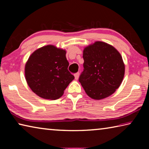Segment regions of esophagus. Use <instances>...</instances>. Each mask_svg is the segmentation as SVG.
Returning <instances> with one entry per match:
<instances>
[{
	"label": "esophagus",
	"instance_id": "esophagus-1",
	"mask_svg": "<svg viewBox=\"0 0 149 149\" xmlns=\"http://www.w3.org/2000/svg\"><path fill=\"white\" fill-rule=\"evenodd\" d=\"M74 76H75V79H78V78H79V73L77 72V73H76V74H75Z\"/></svg>",
	"mask_w": 149,
	"mask_h": 149
}]
</instances>
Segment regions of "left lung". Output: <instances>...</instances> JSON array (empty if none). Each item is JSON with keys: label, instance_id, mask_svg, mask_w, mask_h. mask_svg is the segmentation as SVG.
Here are the masks:
<instances>
[{"label": "left lung", "instance_id": "left-lung-1", "mask_svg": "<svg viewBox=\"0 0 149 149\" xmlns=\"http://www.w3.org/2000/svg\"><path fill=\"white\" fill-rule=\"evenodd\" d=\"M83 58L84 72L79 81L91 99H103L120 87L125 73V65L120 52L114 47L96 41L85 47Z\"/></svg>", "mask_w": 149, "mask_h": 149}]
</instances>
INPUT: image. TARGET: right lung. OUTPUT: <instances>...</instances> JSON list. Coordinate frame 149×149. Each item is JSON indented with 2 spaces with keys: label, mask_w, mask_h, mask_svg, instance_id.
Masks as SVG:
<instances>
[{
  "label": "right lung",
  "mask_w": 149,
  "mask_h": 149,
  "mask_svg": "<svg viewBox=\"0 0 149 149\" xmlns=\"http://www.w3.org/2000/svg\"><path fill=\"white\" fill-rule=\"evenodd\" d=\"M65 50L47 45L34 51L25 66L26 81L33 92L45 99H59L74 76L68 68Z\"/></svg>",
  "instance_id": "add662e5"
}]
</instances>
